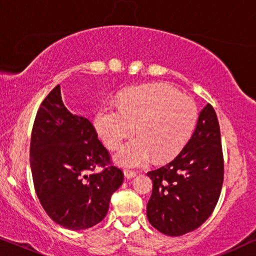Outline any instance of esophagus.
I'll return each instance as SVG.
<instances>
[{"label": "esophagus", "instance_id": "1", "mask_svg": "<svg viewBox=\"0 0 256 256\" xmlns=\"http://www.w3.org/2000/svg\"><path fill=\"white\" fill-rule=\"evenodd\" d=\"M124 174L126 178H134V176H137V172L136 171H132V170H124Z\"/></svg>", "mask_w": 256, "mask_h": 256}]
</instances>
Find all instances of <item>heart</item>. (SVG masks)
Segmentation results:
<instances>
[{
	"label": "heart",
	"instance_id": "heart-1",
	"mask_svg": "<svg viewBox=\"0 0 256 256\" xmlns=\"http://www.w3.org/2000/svg\"><path fill=\"white\" fill-rule=\"evenodd\" d=\"M198 118L196 105L176 88L162 83L132 88L119 97L118 108L104 105L94 117V128L108 150L120 146L116 160L122 166H140L150 158L172 159L192 134Z\"/></svg>",
	"mask_w": 256,
	"mask_h": 256
}]
</instances>
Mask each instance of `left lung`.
Wrapping results in <instances>:
<instances>
[{"mask_svg": "<svg viewBox=\"0 0 256 256\" xmlns=\"http://www.w3.org/2000/svg\"><path fill=\"white\" fill-rule=\"evenodd\" d=\"M152 194L148 219L170 236L200 227L216 208L224 182V156L216 111L207 104L182 152L162 168L148 172Z\"/></svg>", "mask_w": 256, "mask_h": 256, "instance_id": "left-lung-1", "label": "left lung"}]
</instances>
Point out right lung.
<instances>
[{
  "mask_svg": "<svg viewBox=\"0 0 256 256\" xmlns=\"http://www.w3.org/2000/svg\"><path fill=\"white\" fill-rule=\"evenodd\" d=\"M97 166L104 170L92 174ZM30 168L44 210L54 222L72 230L100 222L111 196L124 180L91 122L72 114L63 104L60 85L50 91L37 111Z\"/></svg>",
  "mask_w": 256,
  "mask_h": 256,
  "instance_id": "right-lung-1",
  "label": "right lung"
}]
</instances>
